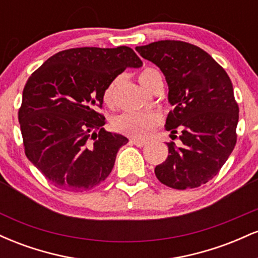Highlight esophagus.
Instances as JSON below:
<instances>
[{
  "mask_svg": "<svg viewBox=\"0 0 258 258\" xmlns=\"http://www.w3.org/2000/svg\"><path fill=\"white\" fill-rule=\"evenodd\" d=\"M131 143L132 144H135L136 147H139V148H142V147H144L147 144V142L146 141H139V139H131Z\"/></svg>",
  "mask_w": 258,
  "mask_h": 258,
  "instance_id": "1",
  "label": "esophagus"
}]
</instances>
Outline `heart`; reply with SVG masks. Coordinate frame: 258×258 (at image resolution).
Masks as SVG:
<instances>
[{"instance_id": "b5f03b06", "label": "heart", "mask_w": 258, "mask_h": 258, "mask_svg": "<svg viewBox=\"0 0 258 258\" xmlns=\"http://www.w3.org/2000/svg\"><path fill=\"white\" fill-rule=\"evenodd\" d=\"M155 74H158V70L153 69V68L143 69L138 74L139 84L143 86L146 90H149V84ZM117 84H119V81L115 80L105 90L104 100L106 104H114ZM160 122H161V116L155 111L125 112V114H121L117 117H115L112 125H114V128L117 132L128 136V137L147 139L148 137H150L154 130L160 125Z\"/></svg>"}]
</instances>
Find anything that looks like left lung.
<instances>
[{
  "label": "left lung",
  "instance_id": "8db88e82",
  "mask_svg": "<svg viewBox=\"0 0 258 258\" xmlns=\"http://www.w3.org/2000/svg\"><path fill=\"white\" fill-rule=\"evenodd\" d=\"M136 51L165 75L173 106L165 127L171 137L179 132L183 144L167 143L168 156L155 167V176L179 190L205 184L236 143L239 106L229 76L209 53L183 41H158Z\"/></svg>",
  "mask_w": 258,
  "mask_h": 258
}]
</instances>
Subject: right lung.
Returning <instances> with one entry per match:
<instances>
[{
  "mask_svg": "<svg viewBox=\"0 0 258 258\" xmlns=\"http://www.w3.org/2000/svg\"><path fill=\"white\" fill-rule=\"evenodd\" d=\"M142 65L130 47H82L58 52L31 74L18 119L26 158L53 185L82 193L110 174L128 139L106 132L96 109L117 75Z\"/></svg>",
  "mask_w": 258,
  "mask_h": 258,
  "instance_id": "right-lung-1",
  "label": "right lung"
}]
</instances>
